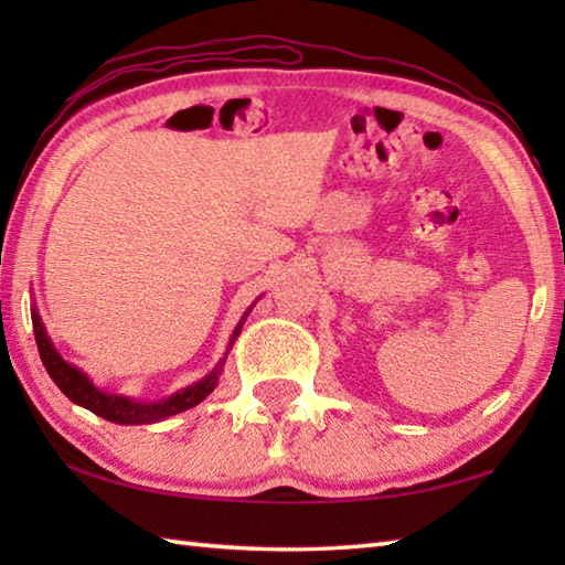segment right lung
Returning a JSON list of instances; mask_svg holds the SVG:
<instances>
[{
	"instance_id": "right-lung-1",
	"label": "right lung",
	"mask_w": 565,
	"mask_h": 565,
	"mask_svg": "<svg viewBox=\"0 0 565 565\" xmlns=\"http://www.w3.org/2000/svg\"><path fill=\"white\" fill-rule=\"evenodd\" d=\"M32 327H34L36 349H40V356H42L46 374H50L54 384L62 388V394L70 401H74V404L89 408L92 414L114 420V424H127V426L129 424H154V420L177 416V414H181V411L194 408L196 404H202L209 394H212L216 386L218 371H222V366H216L204 381H199V384L179 391V394L169 396L164 401H159V404H141V401L104 394V391L94 386L79 369L70 366V363H66L60 353L54 351L52 341H50V337H46V331L36 313L32 317ZM238 331H242V323L236 327L232 343L236 341Z\"/></svg>"
}]
</instances>
